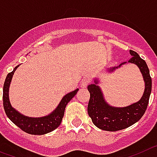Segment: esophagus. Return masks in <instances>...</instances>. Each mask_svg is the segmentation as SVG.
<instances>
[{"label": "esophagus", "mask_w": 157, "mask_h": 157, "mask_svg": "<svg viewBox=\"0 0 157 157\" xmlns=\"http://www.w3.org/2000/svg\"><path fill=\"white\" fill-rule=\"evenodd\" d=\"M88 83H89V80L88 79H84V80H81V83H80V87L83 88H86L88 85Z\"/></svg>", "instance_id": "esophagus-1"}]
</instances>
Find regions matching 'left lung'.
<instances>
[{
	"mask_svg": "<svg viewBox=\"0 0 157 157\" xmlns=\"http://www.w3.org/2000/svg\"><path fill=\"white\" fill-rule=\"evenodd\" d=\"M132 58L128 62H122L118 66L107 69L112 73L126 63L134 64L139 68L144 82V91L140 100L127 107H117L109 104L104 99L101 88L99 86V80L95 78L94 82L88 86L90 99L88 105V115L92 122L99 129L106 131H118L132 126L141 119L148 106L152 91V79L146 62L133 50H129Z\"/></svg>",
	"mask_w": 157,
	"mask_h": 157,
	"instance_id": "left-lung-1",
	"label": "left lung"
}]
</instances>
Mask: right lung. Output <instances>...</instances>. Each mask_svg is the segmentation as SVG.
I'll list each match as a JSON object with an SVG mask.
<instances>
[{
  "label": "right lung",
  "mask_w": 157,
  "mask_h": 157,
  "mask_svg": "<svg viewBox=\"0 0 157 157\" xmlns=\"http://www.w3.org/2000/svg\"><path fill=\"white\" fill-rule=\"evenodd\" d=\"M20 66L18 65L14 68L13 71L7 75L3 87V105L4 109L8 118L19 128L30 134L34 135H43L53 131L60 126L64 116L65 109L71 99L78 92V88L73 92L66 94L62 99L58 107L48 115L39 118H33L24 115L23 114L16 111L11 105L9 100V87L13 79V74L16 69Z\"/></svg>",
  "instance_id": "add662e5"
}]
</instances>
